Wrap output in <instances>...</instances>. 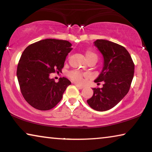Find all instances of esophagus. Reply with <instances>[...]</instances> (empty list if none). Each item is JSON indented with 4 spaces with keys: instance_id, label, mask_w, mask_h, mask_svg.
Returning a JSON list of instances; mask_svg holds the SVG:
<instances>
[{
    "instance_id": "obj_1",
    "label": "esophagus",
    "mask_w": 152,
    "mask_h": 152,
    "mask_svg": "<svg viewBox=\"0 0 152 152\" xmlns=\"http://www.w3.org/2000/svg\"><path fill=\"white\" fill-rule=\"evenodd\" d=\"M75 86L77 87V88H79V89H82V88H84V86H82V85H80V84H75Z\"/></svg>"
}]
</instances>
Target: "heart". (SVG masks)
Instances as JSON below:
<instances>
[{"label": "heart", "instance_id": "obj_1", "mask_svg": "<svg viewBox=\"0 0 152 152\" xmlns=\"http://www.w3.org/2000/svg\"><path fill=\"white\" fill-rule=\"evenodd\" d=\"M85 56L88 61L91 60L92 58L97 59V55L96 53L93 52V51L90 50L86 51ZM82 76H83V74L78 71H72L69 73V77H70L74 82H77V83H80V82L82 81Z\"/></svg>", "mask_w": 152, "mask_h": 152}]
</instances>
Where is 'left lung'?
Instances as JSON below:
<instances>
[{
    "mask_svg": "<svg viewBox=\"0 0 152 152\" xmlns=\"http://www.w3.org/2000/svg\"><path fill=\"white\" fill-rule=\"evenodd\" d=\"M103 57V68L95 82H104L102 88H94L87 100L92 109L108 110L119 103L129 91L134 75V64L129 53L122 45L104 39L94 42Z\"/></svg>",
    "mask_w": 152,
    "mask_h": 152,
    "instance_id": "left-lung-1",
    "label": "left lung"
}]
</instances>
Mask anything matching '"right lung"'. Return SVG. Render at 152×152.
Here are the masks:
<instances>
[{
  "instance_id": "right-lung-1",
  "label": "right lung",
  "mask_w": 152,
  "mask_h": 152,
  "mask_svg": "<svg viewBox=\"0 0 152 152\" xmlns=\"http://www.w3.org/2000/svg\"><path fill=\"white\" fill-rule=\"evenodd\" d=\"M71 46L68 41L46 39L32 43L23 52L17 76L24 99L35 109H52L71 84L65 77L58 82L50 78V74L61 71L66 56L72 50Z\"/></svg>"
}]
</instances>
